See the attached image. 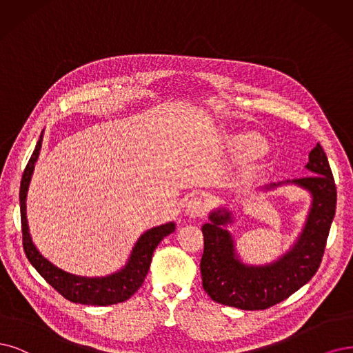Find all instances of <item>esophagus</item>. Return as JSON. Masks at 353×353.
Here are the masks:
<instances>
[{"mask_svg": "<svg viewBox=\"0 0 353 353\" xmlns=\"http://www.w3.org/2000/svg\"><path fill=\"white\" fill-rule=\"evenodd\" d=\"M185 214L189 218H201L206 214V205L201 198H190L185 205Z\"/></svg>", "mask_w": 353, "mask_h": 353, "instance_id": "1", "label": "esophagus"}]
</instances>
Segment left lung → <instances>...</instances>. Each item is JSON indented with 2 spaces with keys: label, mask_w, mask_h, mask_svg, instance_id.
Segmentation results:
<instances>
[{
  "label": "left lung",
  "mask_w": 353,
  "mask_h": 353,
  "mask_svg": "<svg viewBox=\"0 0 353 353\" xmlns=\"http://www.w3.org/2000/svg\"><path fill=\"white\" fill-rule=\"evenodd\" d=\"M305 168L308 176L270 183L260 190H275L295 185L310 193L311 205L303 231L291 249L275 262L247 265L236 252V241L227 230L234 223L232 212L219 206L203 224L202 286L214 301L241 310H265L304 286L321 263L325 241L336 214V185L327 155L320 143L311 150Z\"/></svg>",
  "instance_id": "8db88e82"
}]
</instances>
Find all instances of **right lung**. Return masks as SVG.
Returning a JSON list of instances; mask_svg holds the SVG:
<instances>
[{
    "label": "right lung",
    "mask_w": 353,
    "mask_h": 353,
    "mask_svg": "<svg viewBox=\"0 0 353 353\" xmlns=\"http://www.w3.org/2000/svg\"><path fill=\"white\" fill-rule=\"evenodd\" d=\"M42 141L43 132L41 134V138H39L36 143V148L30 157V160L24 168L20 183L21 232L23 249L26 256H28L29 262L41 273V276L52 288H55L62 296L70 299L71 303L85 305H112L126 301L128 298L132 296L142 286L143 279H145L148 273L155 247L161 243L164 237H167L168 234H172L176 230V224L172 221V223L152 227L151 230H147L145 232L141 234V237L132 247V252L129 254L126 265L122 269L106 276L90 278L74 275V273L65 272L54 263H50L33 244L29 232L28 215H26V198H28V190L34 164L42 148Z\"/></svg>",
    "instance_id": "obj_1"
}]
</instances>
